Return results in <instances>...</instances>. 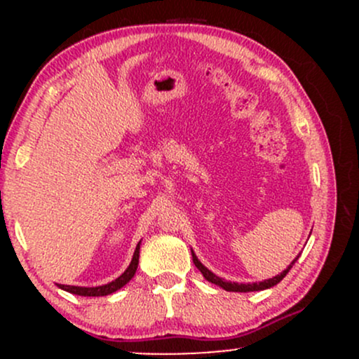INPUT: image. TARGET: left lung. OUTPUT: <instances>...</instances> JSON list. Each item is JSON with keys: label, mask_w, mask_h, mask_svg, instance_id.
<instances>
[{"label": "left lung", "mask_w": 359, "mask_h": 359, "mask_svg": "<svg viewBox=\"0 0 359 359\" xmlns=\"http://www.w3.org/2000/svg\"><path fill=\"white\" fill-rule=\"evenodd\" d=\"M297 258H299V257H297ZM297 258H295L294 262H292L290 265H288L287 270H283L282 273L277 275V277L269 278V280H263V282H258V283H234V282H226V280L216 277V275H214L212 271H209V270L205 269V266L203 265V263H201L199 259H197V257H196V255H194V251H192L194 265H196L197 269L201 270V273L204 275V278L208 280V282H211V283H214V285L224 288V290H228V292H257V290H265V288H270V287L277 285V283L282 282V278L285 277V275L288 273V270L292 269V265H294V263L297 262Z\"/></svg>", "instance_id": "obj_1"}]
</instances>
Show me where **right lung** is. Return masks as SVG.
Masks as SVG:
<instances>
[{"label": "right lung", "instance_id": "1", "mask_svg": "<svg viewBox=\"0 0 359 359\" xmlns=\"http://www.w3.org/2000/svg\"><path fill=\"white\" fill-rule=\"evenodd\" d=\"M138 258H140V243L137 245V250H135L133 259H131L130 266L125 270V273L119 275V277L116 280H113V282L106 283V285H101V287H74V285H59V287L62 290H67L76 295H82V297H102V295H109L113 294V292L119 290L123 285H126V283L133 278L135 271L138 269Z\"/></svg>", "mask_w": 359, "mask_h": 359}]
</instances>
